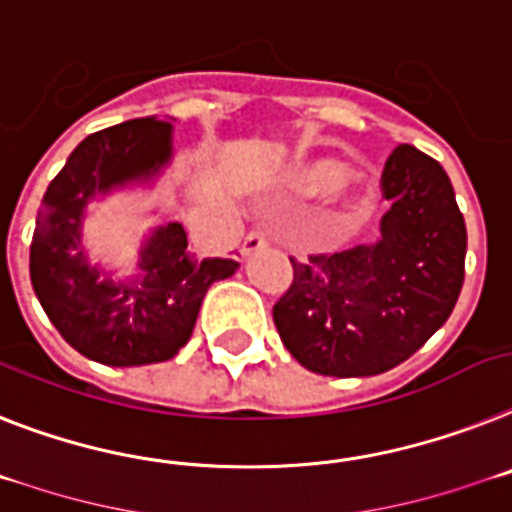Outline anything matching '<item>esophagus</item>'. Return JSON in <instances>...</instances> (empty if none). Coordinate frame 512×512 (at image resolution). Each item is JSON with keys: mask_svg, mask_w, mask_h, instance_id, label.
<instances>
[{"mask_svg": "<svg viewBox=\"0 0 512 512\" xmlns=\"http://www.w3.org/2000/svg\"><path fill=\"white\" fill-rule=\"evenodd\" d=\"M265 244L268 242H265V236L260 234V231H249L242 242V257H252L257 255V252H263Z\"/></svg>", "mask_w": 512, "mask_h": 512, "instance_id": "esophagus-1", "label": "esophagus"}]
</instances>
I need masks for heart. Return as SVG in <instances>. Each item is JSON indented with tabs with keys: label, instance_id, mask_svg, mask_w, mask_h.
Instances as JSON below:
<instances>
[{
	"label": "heart",
	"instance_id": "b5f03b06",
	"mask_svg": "<svg viewBox=\"0 0 512 512\" xmlns=\"http://www.w3.org/2000/svg\"><path fill=\"white\" fill-rule=\"evenodd\" d=\"M351 171L343 166L341 161H333V158H309V161L294 163L283 179L286 184V192L299 200H322V197L333 195L349 182ZM364 213V200L359 195L349 197L343 203L341 213L333 216V226L336 229H346L356 218Z\"/></svg>",
	"mask_w": 512,
	"mask_h": 512
}]
</instances>
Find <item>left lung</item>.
I'll use <instances>...</instances> for the list:
<instances>
[{"instance_id": "obj_1", "label": "left lung", "mask_w": 512, "mask_h": 512, "mask_svg": "<svg viewBox=\"0 0 512 512\" xmlns=\"http://www.w3.org/2000/svg\"><path fill=\"white\" fill-rule=\"evenodd\" d=\"M380 239L294 265L273 307L283 346L309 372L372 377L419 351L463 286L466 223L435 158L398 145L382 171Z\"/></svg>"}]
</instances>
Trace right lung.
Instances as JSON below:
<instances>
[{
    "label": "right lung",
    "mask_w": 512,
    "mask_h": 512,
    "mask_svg": "<svg viewBox=\"0 0 512 512\" xmlns=\"http://www.w3.org/2000/svg\"><path fill=\"white\" fill-rule=\"evenodd\" d=\"M174 158V124L130 119L88 135L49 184L30 244V283L54 328L72 349L109 367L166 362L190 341L197 312L216 281L239 263L187 249L182 223L150 231L137 252V273L90 263L83 221L96 197L150 187Z\"/></svg>",
    "instance_id": "right-lung-1"
}]
</instances>
